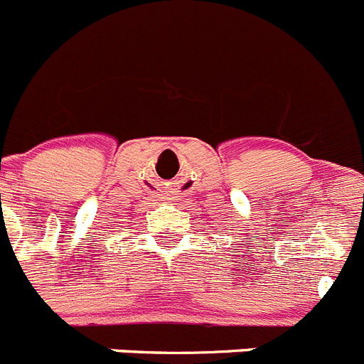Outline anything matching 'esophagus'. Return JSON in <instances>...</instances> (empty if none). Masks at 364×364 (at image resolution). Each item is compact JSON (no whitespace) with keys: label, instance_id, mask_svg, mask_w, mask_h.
<instances>
[{"label":"esophagus","instance_id":"esophagus-1","mask_svg":"<svg viewBox=\"0 0 364 364\" xmlns=\"http://www.w3.org/2000/svg\"><path fill=\"white\" fill-rule=\"evenodd\" d=\"M173 200H175V198H173ZM176 200H178V198H176Z\"/></svg>","mask_w":364,"mask_h":364}]
</instances>
